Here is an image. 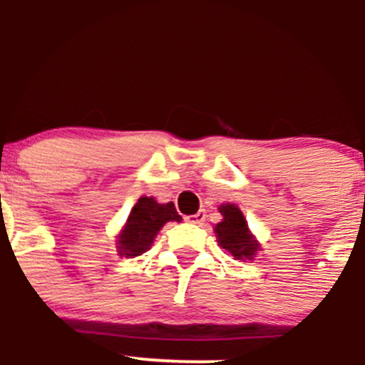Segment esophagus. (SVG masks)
Here are the masks:
<instances>
[{"mask_svg": "<svg viewBox=\"0 0 365 365\" xmlns=\"http://www.w3.org/2000/svg\"><path fill=\"white\" fill-rule=\"evenodd\" d=\"M206 211H204V209H200L199 212H195V215H190V216H187L185 220H187V223H192V225H202L204 221H206Z\"/></svg>", "mask_w": 365, "mask_h": 365, "instance_id": "esophagus-1", "label": "esophagus"}]
</instances>
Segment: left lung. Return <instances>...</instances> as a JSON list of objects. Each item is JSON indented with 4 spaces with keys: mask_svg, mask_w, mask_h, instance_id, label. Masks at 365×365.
I'll list each match as a JSON object with an SVG mask.
<instances>
[{
    "mask_svg": "<svg viewBox=\"0 0 365 365\" xmlns=\"http://www.w3.org/2000/svg\"><path fill=\"white\" fill-rule=\"evenodd\" d=\"M220 212L223 215V221L217 223L215 228L220 245L228 250L235 259L252 261L261 245L250 233L240 209L235 204H223L220 207Z\"/></svg>",
    "mask_w": 365,
    "mask_h": 365,
    "instance_id": "left-lung-1",
    "label": "left lung"
}]
</instances>
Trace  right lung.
I'll use <instances>...</instances> for the list:
<instances>
[{"instance_id":"add662e5","label":"right lung","mask_w":365,"mask_h":365,"mask_svg":"<svg viewBox=\"0 0 365 365\" xmlns=\"http://www.w3.org/2000/svg\"><path fill=\"white\" fill-rule=\"evenodd\" d=\"M168 221H182L173 202L159 204L154 197L142 195L135 206L130 211V216L120 232L118 254L121 257H135L150 249L158 232Z\"/></svg>"}]
</instances>
